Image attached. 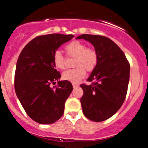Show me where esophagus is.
<instances>
[{"instance_id":"1","label":"esophagus","mask_w":148,"mask_h":148,"mask_svg":"<svg viewBox=\"0 0 148 148\" xmlns=\"http://www.w3.org/2000/svg\"><path fill=\"white\" fill-rule=\"evenodd\" d=\"M72 85H73V87H74V88H76V87H79V84H73Z\"/></svg>"}]
</instances>
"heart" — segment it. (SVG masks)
Returning <instances> with one entry per match:
<instances>
[{
  "instance_id": "b5f03b06",
  "label": "heart",
  "mask_w": 148,
  "mask_h": 148,
  "mask_svg": "<svg viewBox=\"0 0 148 148\" xmlns=\"http://www.w3.org/2000/svg\"><path fill=\"white\" fill-rule=\"evenodd\" d=\"M69 56L75 57L74 66L77 68L69 69L62 74V79L72 83H77L84 78L86 71L91 72L97 66L98 63V53L94 48L87 47L85 43L79 40L70 42L65 46ZM65 57L59 51L54 52L53 63L56 68L64 69L65 68Z\"/></svg>"
}]
</instances>
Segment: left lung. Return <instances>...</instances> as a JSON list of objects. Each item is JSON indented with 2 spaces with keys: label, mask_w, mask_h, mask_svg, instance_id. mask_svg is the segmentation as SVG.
<instances>
[{
  "label": "left lung",
  "mask_w": 148,
  "mask_h": 148,
  "mask_svg": "<svg viewBox=\"0 0 148 148\" xmlns=\"http://www.w3.org/2000/svg\"><path fill=\"white\" fill-rule=\"evenodd\" d=\"M93 45L99 56L97 66L87 79L90 85L82 84L80 99L84 115L93 121H105L116 114L127 95L130 65L121 48L105 36L82 34Z\"/></svg>",
  "instance_id": "8db88e82"
}]
</instances>
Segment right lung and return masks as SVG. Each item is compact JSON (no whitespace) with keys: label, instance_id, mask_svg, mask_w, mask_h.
<instances>
[{"label":"right lung","instance_id":"right-lung-1","mask_svg":"<svg viewBox=\"0 0 148 148\" xmlns=\"http://www.w3.org/2000/svg\"><path fill=\"white\" fill-rule=\"evenodd\" d=\"M73 34H51L36 37L21 51L16 66L14 88L27 115L36 122L51 124L64 112L73 90L69 81H58L61 74L53 63L54 52L72 39ZM58 81V87L50 84Z\"/></svg>","mask_w":148,"mask_h":148}]
</instances>
